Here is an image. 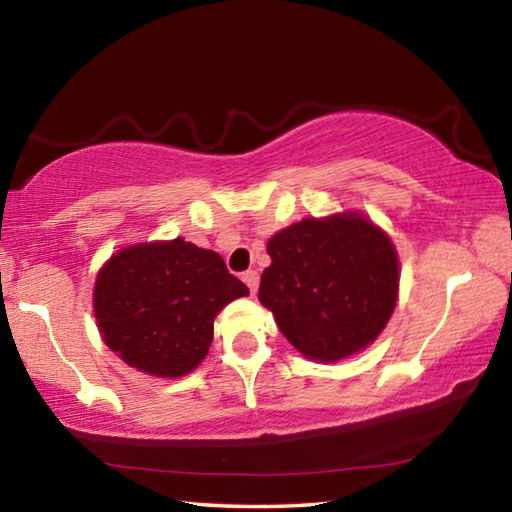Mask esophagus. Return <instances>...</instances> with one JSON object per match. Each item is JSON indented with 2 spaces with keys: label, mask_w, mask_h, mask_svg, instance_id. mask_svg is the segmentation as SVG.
<instances>
[{
  "label": "esophagus",
  "mask_w": 512,
  "mask_h": 512,
  "mask_svg": "<svg viewBox=\"0 0 512 512\" xmlns=\"http://www.w3.org/2000/svg\"><path fill=\"white\" fill-rule=\"evenodd\" d=\"M244 282L248 284L250 293H257V287H259V273H257V271H246V273H244Z\"/></svg>",
  "instance_id": "obj_1"
}]
</instances>
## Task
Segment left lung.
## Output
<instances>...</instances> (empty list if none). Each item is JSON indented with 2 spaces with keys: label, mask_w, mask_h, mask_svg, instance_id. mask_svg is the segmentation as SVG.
<instances>
[{
  "label": "left lung",
  "mask_w": 512,
  "mask_h": 512,
  "mask_svg": "<svg viewBox=\"0 0 512 512\" xmlns=\"http://www.w3.org/2000/svg\"><path fill=\"white\" fill-rule=\"evenodd\" d=\"M259 300L293 348L339 361L366 348L391 318L400 284L384 232L359 214L305 219L268 241Z\"/></svg>",
  "instance_id": "obj_1"
}]
</instances>
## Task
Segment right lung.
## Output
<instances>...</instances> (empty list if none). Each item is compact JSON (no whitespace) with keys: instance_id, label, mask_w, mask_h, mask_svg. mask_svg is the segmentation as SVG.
<instances>
[{"instance_id":"1","label":"right lung","mask_w":512,"mask_h":512,"mask_svg":"<svg viewBox=\"0 0 512 512\" xmlns=\"http://www.w3.org/2000/svg\"><path fill=\"white\" fill-rule=\"evenodd\" d=\"M248 287L214 250L185 239L121 250L101 268L94 316L112 352L155 377H183L205 359L214 316Z\"/></svg>"}]
</instances>
